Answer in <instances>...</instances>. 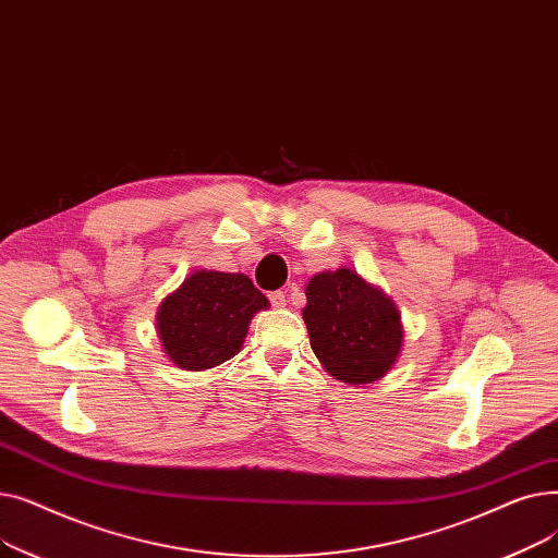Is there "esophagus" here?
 <instances>
[{
	"label": "esophagus",
	"instance_id": "esophagus-1",
	"mask_svg": "<svg viewBox=\"0 0 558 558\" xmlns=\"http://www.w3.org/2000/svg\"><path fill=\"white\" fill-rule=\"evenodd\" d=\"M269 301L274 307H284L287 305V299H284V291H271L269 294Z\"/></svg>",
	"mask_w": 558,
	"mask_h": 558
}]
</instances>
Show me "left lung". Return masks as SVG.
<instances>
[{
	"label": "left lung",
	"instance_id": "8db88e82",
	"mask_svg": "<svg viewBox=\"0 0 558 558\" xmlns=\"http://www.w3.org/2000/svg\"><path fill=\"white\" fill-rule=\"evenodd\" d=\"M310 345L324 368L348 385L385 377L402 350L396 303L350 269L320 271L305 289Z\"/></svg>",
	"mask_w": 558,
	"mask_h": 558
}]
</instances>
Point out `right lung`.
<instances>
[{
	"instance_id": "right-lung-1",
	"label": "right lung",
	"mask_w": 558,
	"mask_h": 558,
	"mask_svg": "<svg viewBox=\"0 0 558 558\" xmlns=\"http://www.w3.org/2000/svg\"><path fill=\"white\" fill-rule=\"evenodd\" d=\"M267 307L244 274L194 271L158 307L165 355L183 371L215 368L240 353L253 314Z\"/></svg>"
}]
</instances>
